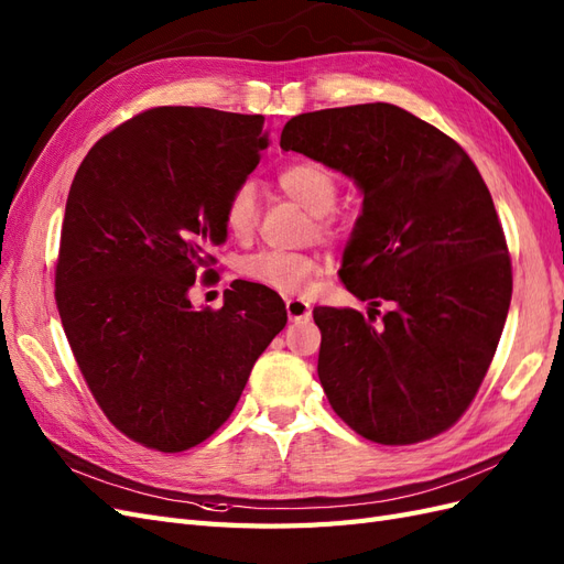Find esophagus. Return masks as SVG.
Instances as JSON below:
<instances>
[{"mask_svg":"<svg viewBox=\"0 0 564 564\" xmlns=\"http://www.w3.org/2000/svg\"><path fill=\"white\" fill-rule=\"evenodd\" d=\"M285 312L291 321H307L312 316V307L310 302H304L300 297H291L285 302Z\"/></svg>","mask_w":564,"mask_h":564,"instance_id":"1","label":"esophagus"}]
</instances>
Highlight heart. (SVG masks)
I'll return each instance as SVG.
<instances>
[{"mask_svg": "<svg viewBox=\"0 0 564 564\" xmlns=\"http://www.w3.org/2000/svg\"><path fill=\"white\" fill-rule=\"evenodd\" d=\"M276 184L288 198L297 200L304 210L316 215V229L321 236H335L328 213L337 203V180L335 174L314 160H300L279 170ZM224 227L238 238L246 240L254 234L260 224V198L252 184H240L231 191L224 203ZM321 269L316 254L291 252V250H262L246 257L240 262V273L257 285H264L276 293H302L312 283Z\"/></svg>", "mask_w": 564, "mask_h": 564, "instance_id": "1", "label": "heart"}]
</instances>
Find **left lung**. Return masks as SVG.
<instances>
[{
  "mask_svg": "<svg viewBox=\"0 0 564 564\" xmlns=\"http://www.w3.org/2000/svg\"><path fill=\"white\" fill-rule=\"evenodd\" d=\"M281 149L364 193L340 279L371 310H314L333 411L378 444L437 437L468 411L510 307V254L485 180L452 137L392 104L302 112Z\"/></svg>",
  "mask_w": 564,
  "mask_h": 564,
  "instance_id": "1",
  "label": "left lung"
}]
</instances>
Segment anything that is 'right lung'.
<instances>
[{"label":"right lung","mask_w":564,"mask_h":564,"mask_svg":"<svg viewBox=\"0 0 564 564\" xmlns=\"http://www.w3.org/2000/svg\"><path fill=\"white\" fill-rule=\"evenodd\" d=\"M262 116L143 110L94 143L68 193L56 262L63 330L96 404L163 454L205 442L234 413L285 321L264 285L231 283L221 310L188 291L227 240L224 203L267 149Z\"/></svg>","instance_id":"1"}]
</instances>
